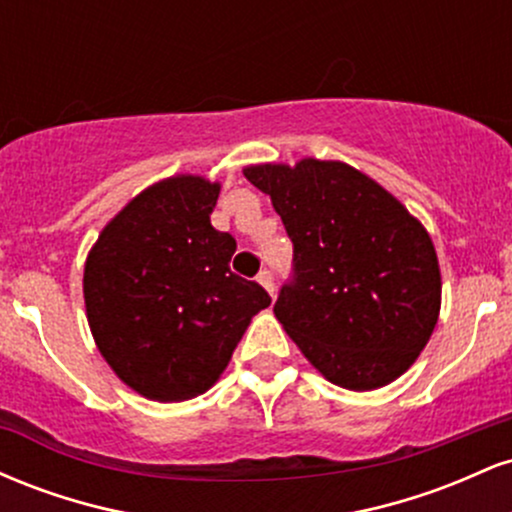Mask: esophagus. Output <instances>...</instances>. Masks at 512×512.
I'll return each instance as SVG.
<instances>
[{
	"mask_svg": "<svg viewBox=\"0 0 512 512\" xmlns=\"http://www.w3.org/2000/svg\"><path fill=\"white\" fill-rule=\"evenodd\" d=\"M257 281H260L264 289H267L274 296V274L269 272V269H262V272L257 274Z\"/></svg>",
	"mask_w": 512,
	"mask_h": 512,
	"instance_id": "1",
	"label": "esophagus"
}]
</instances>
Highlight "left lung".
<instances>
[{
	"label": "left lung",
	"mask_w": 512,
	"mask_h": 512,
	"mask_svg": "<svg viewBox=\"0 0 512 512\" xmlns=\"http://www.w3.org/2000/svg\"><path fill=\"white\" fill-rule=\"evenodd\" d=\"M293 243L274 315L313 366L346 390L407 370L438 322L440 269L426 228L368 175L339 161L250 166Z\"/></svg>",
	"instance_id": "obj_1"
}]
</instances>
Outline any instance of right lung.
Returning <instances> with one entry per match:
<instances>
[{
  "label": "right lung",
  "mask_w": 512,
  "mask_h": 512,
  "mask_svg": "<svg viewBox=\"0 0 512 512\" xmlns=\"http://www.w3.org/2000/svg\"><path fill=\"white\" fill-rule=\"evenodd\" d=\"M219 185L168 178L137 195L93 245L84 298L93 339L117 378L156 402L207 392L252 315L272 303L231 272L236 238L209 214Z\"/></svg>",
  "instance_id": "1"
}]
</instances>
